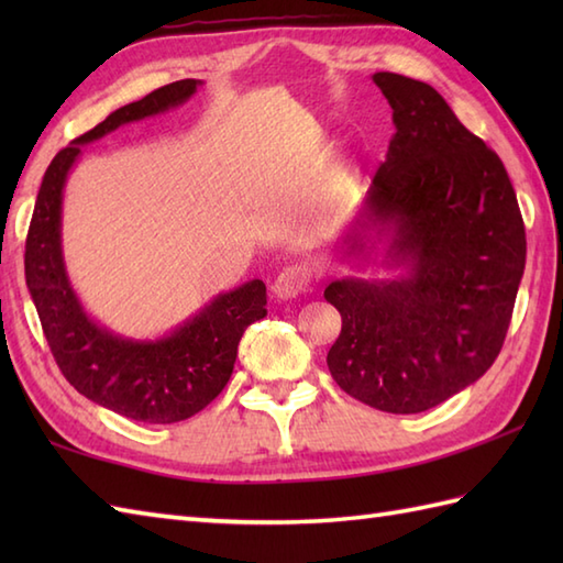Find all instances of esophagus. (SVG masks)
<instances>
[{
    "label": "esophagus",
    "instance_id": "obj_1",
    "mask_svg": "<svg viewBox=\"0 0 563 563\" xmlns=\"http://www.w3.org/2000/svg\"><path fill=\"white\" fill-rule=\"evenodd\" d=\"M309 283H312V268L307 263H292L275 278L273 295L280 297V300H292V297L302 295L309 288Z\"/></svg>",
    "mask_w": 563,
    "mask_h": 563
}]
</instances>
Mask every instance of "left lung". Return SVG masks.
I'll use <instances>...</instances> for the list:
<instances>
[{"label": "left lung", "instance_id": "obj_1", "mask_svg": "<svg viewBox=\"0 0 563 563\" xmlns=\"http://www.w3.org/2000/svg\"><path fill=\"white\" fill-rule=\"evenodd\" d=\"M394 133L341 254L387 236L397 280L329 283L341 333L327 365L373 409L421 413L470 387L504 349L525 271V224L498 154L426 81L377 71Z\"/></svg>", "mask_w": 563, "mask_h": 563}]
</instances>
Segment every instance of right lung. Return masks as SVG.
Wrapping results in <instances>:
<instances>
[{
    "instance_id": "1",
    "label": "right lung",
    "mask_w": 563,
    "mask_h": 563,
    "mask_svg": "<svg viewBox=\"0 0 563 563\" xmlns=\"http://www.w3.org/2000/svg\"><path fill=\"white\" fill-rule=\"evenodd\" d=\"M198 87V79L166 84L59 150L43 176L26 236V285L57 367L93 404L142 423L186 421L218 397L232 377L236 345L246 327L266 317V285L249 280L218 295L164 339L115 336L84 312L69 285L59 242L63 188L81 145L181 106Z\"/></svg>"
}]
</instances>
